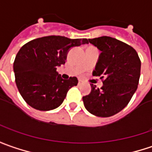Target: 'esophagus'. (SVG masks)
Here are the masks:
<instances>
[{"mask_svg":"<svg viewBox=\"0 0 152 152\" xmlns=\"http://www.w3.org/2000/svg\"><path fill=\"white\" fill-rule=\"evenodd\" d=\"M81 84H82V81H79V82H78V85H79V86H80V85H81Z\"/></svg>","mask_w":152,"mask_h":152,"instance_id":"obj_1","label":"esophagus"}]
</instances>
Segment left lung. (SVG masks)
<instances>
[{
	"label": "left lung",
	"instance_id": "8db88e82",
	"mask_svg": "<svg viewBox=\"0 0 152 152\" xmlns=\"http://www.w3.org/2000/svg\"><path fill=\"white\" fill-rule=\"evenodd\" d=\"M101 51L92 75L103 79L102 86L93 85L82 97L86 109L97 117H110L127 106L138 86L140 60L129 45L111 37L88 39Z\"/></svg>",
	"mask_w": 152,
	"mask_h": 152
}]
</instances>
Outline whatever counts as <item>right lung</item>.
<instances>
[{
    "mask_svg": "<svg viewBox=\"0 0 152 152\" xmlns=\"http://www.w3.org/2000/svg\"><path fill=\"white\" fill-rule=\"evenodd\" d=\"M88 44L86 39L48 36L24 45L15 58L13 71L19 92L29 106L49 111L61 105L76 77L64 80L56 71L66 63L71 48Z\"/></svg>",
    "mask_w": 152,
    "mask_h": 152,
    "instance_id": "obj_1",
    "label": "right lung"
}]
</instances>
